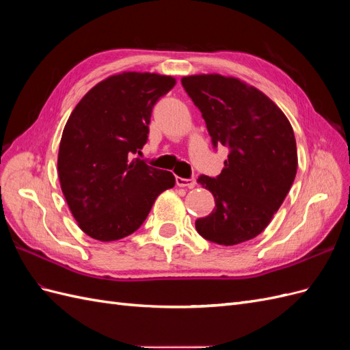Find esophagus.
I'll list each match as a JSON object with an SVG mask.
<instances>
[{
  "label": "esophagus",
  "instance_id": "34e87169",
  "mask_svg": "<svg viewBox=\"0 0 350 350\" xmlns=\"http://www.w3.org/2000/svg\"><path fill=\"white\" fill-rule=\"evenodd\" d=\"M176 185L178 187H187V188H193L196 185V179L191 178V179H185V178H181V176H176Z\"/></svg>",
  "mask_w": 350,
  "mask_h": 350
}]
</instances>
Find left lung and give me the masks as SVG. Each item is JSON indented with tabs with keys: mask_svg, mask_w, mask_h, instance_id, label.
<instances>
[{
	"mask_svg": "<svg viewBox=\"0 0 350 350\" xmlns=\"http://www.w3.org/2000/svg\"><path fill=\"white\" fill-rule=\"evenodd\" d=\"M181 83L206 121L213 146L229 149L219 176L197 179L213 194L216 207L196 220V229L226 247L256 238L293 184L298 153L292 125L269 96L237 77L196 74Z\"/></svg>",
	"mask_w": 350,
	"mask_h": 350,
	"instance_id": "left-lung-1",
	"label": "left lung"
}]
</instances>
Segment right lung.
<instances>
[{
  "label": "right lung",
  "mask_w": 350,
  "mask_h": 350,
  "mask_svg": "<svg viewBox=\"0 0 350 350\" xmlns=\"http://www.w3.org/2000/svg\"><path fill=\"white\" fill-rule=\"evenodd\" d=\"M175 77L124 71L92 88L72 109L58 150L62 194L79 228L93 239L116 241L142 226L157 196L175 176L146 165L154 103Z\"/></svg>",
  "instance_id": "right-lung-1"
}]
</instances>
